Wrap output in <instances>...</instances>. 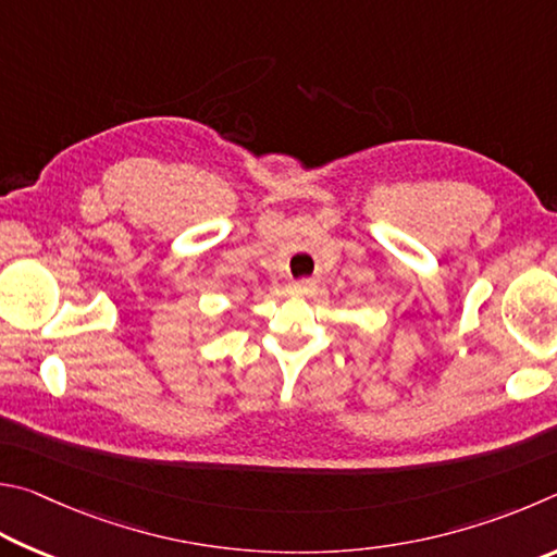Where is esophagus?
<instances>
[{"label":"esophagus","mask_w":557,"mask_h":557,"mask_svg":"<svg viewBox=\"0 0 557 557\" xmlns=\"http://www.w3.org/2000/svg\"><path fill=\"white\" fill-rule=\"evenodd\" d=\"M315 286H318L315 278H298V281H294V284H290L288 288H290V294L306 296V294H313Z\"/></svg>","instance_id":"34e87169"}]
</instances>
